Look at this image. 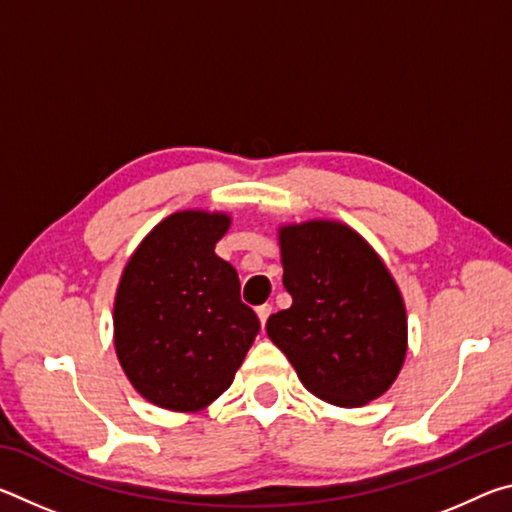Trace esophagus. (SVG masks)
<instances>
[{
  "label": "esophagus",
  "instance_id": "34e87169",
  "mask_svg": "<svg viewBox=\"0 0 512 512\" xmlns=\"http://www.w3.org/2000/svg\"><path fill=\"white\" fill-rule=\"evenodd\" d=\"M273 314V307L271 305H262V307H257V318H259V323H262V327L266 325V320H268V316Z\"/></svg>",
  "mask_w": 512,
  "mask_h": 512
}]
</instances>
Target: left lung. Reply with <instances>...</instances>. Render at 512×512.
Listing matches in <instances>:
<instances>
[{
	"instance_id": "8db88e82",
	"label": "left lung",
	"mask_w": 512,
	"mask_h": 512,
	"mask_svg": "<svg viewBox=\"0 0 512 512\" xmlns=\"http://www.w3.org/2000/svg\"><path fill=\"white\" fill-rule=\"evenodd\" d=\"M277 241L293 302L266 320L268 339L323 402L359 409L377 400L409 348L404 298L384 259L334 219L284 223Z\"/></svg>"
}]
</instances>
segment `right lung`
I'll return each mask as SVG.
<instances>
[{"instance_id": "1", "label": "right lung", "mask_w": 512, "mask_h": 512, "mask_svg": "<svg viewBox=\"0 0 512 512\" xmlns=\"http://www.w3.org/2000/svg\"><path fill=\"white\" fill-rule=\"evenodd\" d=\"M228 212L180 210L133 250L115 296V352L146 402L198 413L228 391L259 332L239 275L214 253Z\"/></svg>"}]
</instances>
